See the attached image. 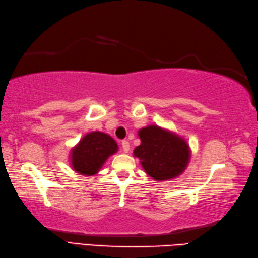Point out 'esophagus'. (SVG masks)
<instances>
[{"instance_id":"1","label":"esophagus","mask_w":258,"mask_h":258,"mask_svg":"<svg viewBox=\"0 0 258 258\" xmlns=\"http://www.w3.org/2000/svg\"><path fill=\"white\" fill-rule=\"evenodd\" d=\"M121 146H122V150H123V152H124V153H127V152L130 150V145H129V142H128L127 140L122 141Z\"/></svg>"}]
</instances>
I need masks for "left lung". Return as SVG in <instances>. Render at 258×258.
<instances>
[{"instance_id": "obj_1", "label": "left lung", "mask_w": 258, "mask_h": 258, "mask_svg": "<svg viewBox=\"0 0 258 258\" xmlns=\"http://www.w3.org/2000/svg\"><path fill=\"white\" fill-rule=\"evenodd\" d=\"M141 144L134 156L140 160L145 172L156 181H169L184 172L191 159L187 141L174 131L147 125L138 131Z\"/></svg>"}]
</instances>
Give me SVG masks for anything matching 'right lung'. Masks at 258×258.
I'll return each mask as SVG.
<instances>
[{
    "label": "right lung",
    "mask_w": 258,
    "mask_h": 258,
    "mask_svg": "<svg viewBox=\"0 0 258 258\" xmlns=\"http://www.w3.org/2000/svg\"><path fill=\"white\" fill-rule=\"evenodd\" d=\"M117 151V142L109 135L101 131H93L85 135L78 144L72 148L71 165L75 172L93 176L99 172L107 159Z\"/></svg>",
    "instance_id": "add662e5"
}]
</instances>
